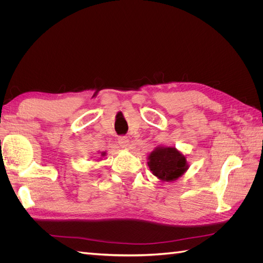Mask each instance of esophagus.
<instances>
[{
	"label": "esophagus",
	"instance_id": "obj_1",
	"mask_svg": "<svg viewBox=\"0 0 263 263\" xmlns=\"http://www.w3.org/2000/svg\"><path fill=\"white\" fill-rule=\"evenodd\" d=\"M118 145H119V147H121V148L126 149L127 147H128V145H129V140H128V138H127L126 136H121V137H118Z\"/></svg>",
	"mask_w": 263,
	"mask_h": 263
}]
</instances>
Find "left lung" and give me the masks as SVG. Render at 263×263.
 Returning a JSON list of instances; mask_svg holds the SVG:
<instances>
[{"label":"left lung","instance_id":"1","mask_svg":"<svg viewBox=\"0 0 263 263\" xmlns=\"http://www.w3.org/2000/svg\"><path fill=\"white\" fill-rule=\"evenodd\" d=\"M148 160L150 171L161 181L177 180L189 169L186 158L174 147H157Z\"/></svg>","mask_w":263,"mask_h":263}]
</instances>
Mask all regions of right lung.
<instances>
[{
    "label": "right lung",
    "mask_w": 263,
    "mask_h": 263,
    "mask_svg": "<svg viewBox=\"0 0 263 263\" xmlns=\"http://www.w3.org/2000/svg\"><path fill=\"white\" fill-rule=\"evenodd\" d=\"M102 156H105V153H102Z\"/></svg>",
    "instance_id": "1"
}]
</instances>
